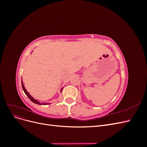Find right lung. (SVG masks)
I'll return each instance as SVG.
<instances>
[{
	"label": "right lung",
	"instance_id": "right-lung-1",
	"mask_svg": "<svg viewBox=\"0 0 147 147\" xmlns=\"http://www.w3.org/2000/svg\"><path fill=\"white\" fill-rule=\"evenodd\" d=\"M21 84H22V88H23V90L24 93L26 94V96H28V98H29L31 101H32V102H34V103L38 104V105H47V104H50V103H48V102H42V103H40V102H39L38 101H37V100H35V99H34L33 97H32V96H31L29 94V93L27 92V91H26V90L24 86V84H23V82H21ZM62 90H63V88H62L61 90V91H62Z\"/></svg>",
	"mask_w": 147,
	"mask_h": 147
}]
</instances>
